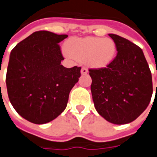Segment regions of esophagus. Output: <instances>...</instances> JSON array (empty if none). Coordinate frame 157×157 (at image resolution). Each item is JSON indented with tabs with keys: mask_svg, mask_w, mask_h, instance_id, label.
<instances>
[{
	"mask_svg": "<svg viewBox=\"0 0 157 157\" xmlns=\"http://www.w3.org/2000/svg\"><path fill=\"white\" fill-rule=\"evenodd\" d=\"M88 72V69L86 67H82L81 68V73L82 74H86Z\"/></svg>",
	"mask_w": 157,
	"mask_h": 157,
	"instance_id": "1",
	"label": "esophagus"
}]
</instances>
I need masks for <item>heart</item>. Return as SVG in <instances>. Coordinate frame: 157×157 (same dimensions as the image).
Wrapping results in <instances>:
<instances>
[{"label":"heart","mask_w":157,"mask_h":157,"mask_svg":"<svg viewBox=\"0 0 157 157\" xmlns=\"http://www.w3.org/2000/svg\"><path fill=\"white\" fill-rule=\"evenodd\" d=\"M65 54L91 67L102 68L111 63L116 54V44L110 38L88 36L71 38L66 43Z\"/></svg>","instance_id":"b5f03b06"}]
</instances>
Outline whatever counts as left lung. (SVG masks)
<instances>
[{
  "label": "left lung",
  "mask_w": 157,
  "mask_h": 157,
  "mask_svg": "<svg viewBox=\"0 0 157 157\" xmlns=\"http://www.w3.org/2000/svg\"><path fill=\"white\" fill-rule=\"evenodd\" d=\"M117 55L107 67L89 69L94 105L106 121L116 125L133 121L146 109L153 87L151 72L141 48L115 34Z\"/></svg>",
  "instance_id": "1"
}]
</instances>
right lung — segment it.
Wrapping results in <instances>:
<instances>
[{
    "label": "right lung",
    "mask_w": 157,
    "mask_h": 157,
    "mask_svg": "<svg viewBox=\"0 0 157 157\" xmlns=\"http://www.w3.org/2000/svg\"><path fill=\"white\" fill-rule=\"evenodd\" d=\"M67 35L36 31L11 51L6 84L11 104L34 124L58 117L67 105L69 93L78 81L81 67L67 68L59 43Z\"/></svg>",
    "instance_id": "add662e5"
}]
</instances>
